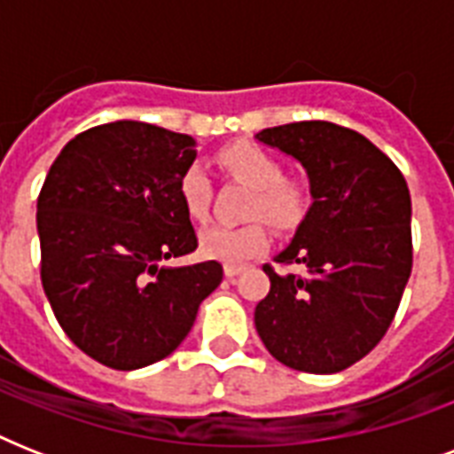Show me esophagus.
Instances as JSON below:
<instances>
[{
  "label": "esophagus",
  "instance_id": "esophagus-1",
  "mask_svg": "<svg viewBox=\"0 0 454 454\" xmlns=\"http://www.w3.org/2000/svg\"><path fill=\"white\" fill-rule=\"evenodd\" d=\"M242 270H247V266H242V263H226V266H223V273H226V278L240 276Z\"/></svg>",
  "mask_w": 454,
  "mask_h": 454
}]
</instances>
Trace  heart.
I'll return each instance as SVG.
<instances>
[{
    "label": "heart",
    "mask_w": 454,
    "mask_h": 454,
    "mask_svg": "<svg viewBox=\"0 0 454 454\" xmlns=\"http://www.w3.org/2000/svg\"><path fill=\"white\" fill-rule=\"evenodd\" d=\"M221 167L231 176L254 188L249 216H262L278 231H290L309 209V191L297 181L285 178V167L278 157L254 144H233L219 153ZM178 195L185 212L195 221L207 219L212 205V178L202 164H191L178 178ZM200 254L214 262L242 263L269 245L262 223L247 226H207L198 238Z\"/></svg>",
    "instance_id": "heart-1"
}]
</instances>
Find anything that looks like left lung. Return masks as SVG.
<instances>
[{
  "mask_svg": "<svg viewBox=\"0 0 454 454\" xmlns=\"http://www.w3.org/2000/svg\"><path fill=\"white\" fill-rule=\"evenodd\" d=\"M254 138L297 160L310 191L294 238L273 256L306 273L263 266L270 292L256 303V332L292 370L341 372L380 344L408 285V184L377 145L339 124H283Z\"/></svg>",
  "mask_w": 454,
  "mask_h": 454,
  "instance_id": "obj_1",
  "label": "left lung"
}]
</instances>
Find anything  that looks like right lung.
I'll return each instance as SVG.
<instances>
[{
	"mask_svg": "<svg viewBox=\"0 0 454 454\" xmlns=\"http://www.w3.org/2000/svg\"><path fill=\"white\" fill-rule=\"evenodd\" d=\"M195 138L137 120L82 131L53 160L37 200L42 285L70 341L113 370L167 358L188 337L219 262L160 266L198 238L178 178Z\"/></svg>",
	"mask_w": 454,
	"mask_h": 454,
	"instance_id": "add662e5",
	"label": "right lung"
}]
</instances>
